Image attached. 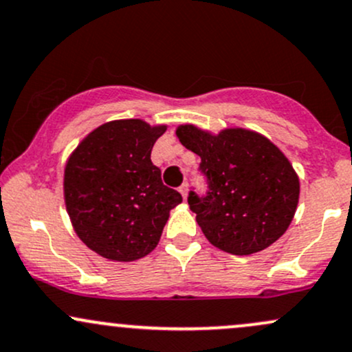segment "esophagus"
Returning a JSON list of instances; mask_svg holds the SVG:
<instances>
[{"instance_id": "1", "label": "esophagus", "mask_w": 352, "mask_h": 352, "mask_svg": "<svg viewBox=\"0 0 352 352\" xmlns=\"http://www.w3.org/2000/svg\"><path fill=\"white\" fill-rule=\"evenodd\" d=\"M179 192L182 193V197H184V200L187 199V195H188V184H182L180 187H179Z\"/></svg>"}]
</instances>
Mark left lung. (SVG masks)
I'll use <instances>...</instances> for the list:
<instances>
[{"mask_svg":"<svg viewBox=\"0 0 352 352\" xmlns=\"http://www.w3.org/2000/svg\"><path fill=\"white\" fill-rule=\"evenodd\" d=\"M182 145L201 159L210 192H190L188 205L207 240L236 256L268 248L286 232L300 200V177L288 157L260 132L243 127L218 134L180 124Z\"/></svg>","mask_w":352,"mask_h":352,"instance_id":"obj_1","label":"left lung"}]
</instances>
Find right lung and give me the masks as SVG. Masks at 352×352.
Listing matches in <instances>:
<instances>
[{"label":"right lung","instance_id":"add662e5","mask_svg":"<svg viewBox=\"0 0 352 352\" xmlns=\"http://www.w3.org/2000/svg\"><path fill=\"white\" fill-rule=\"evenodd\" d=\"M165 124L111 120L80 140L64 167V204L76 235L109 261H135L159 245L170 210L182 204L152 164Z\"/></svg>","mask_w":352,"mask_h":352}]
</instances>
